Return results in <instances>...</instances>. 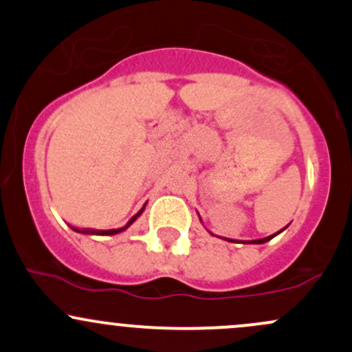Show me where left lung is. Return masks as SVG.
Wrapping results in <instances>:
<instances>
[{
  "label": "left lung",
  "mask_w": 352,
  "mask_h": 352,
  "mask_svg": "<svg viewBox=\"0 0 352 352\" xmlns=\"http://www.w3.org/2000/svg\"><path fill=\"white\" fill-rule=\"evenodd\" d=\"M280 233V232H278ZM273 236H276V233H274V235H272V236H266V238H261V240H252V241H245V243H265V241H268V240H272Z\"/></svg>",
  "instance_id": "1"
}]
</instances>
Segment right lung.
I'll return each instance as SVG.
<instances>
[{
	"instance_id": "obj_1",
	"label": "right lung",
	"mask_w": 352,
	"mask_h": 352,
	"mask_svg": "<svg viewBox=\"0 0 352 352\" xmlns=\"http://www.w3.org/2000/svg\"><path fill=\"white\" fill-rule=\"evenodd\" d=\"M145 207V205H144ZM144 212V208H140V212L139 213H135L134 217L131 218V220L127 221V225H125V227H122V228H116V230H92V228H87V230H82V233H91V235H116V233H120V232H124L125 228H129L131 227L132 223H134V220L137 217L140 215V213ZM72 230H76V228H72ZM76 232H79V230H76Z\"/></svg>"
}]
</instances>
